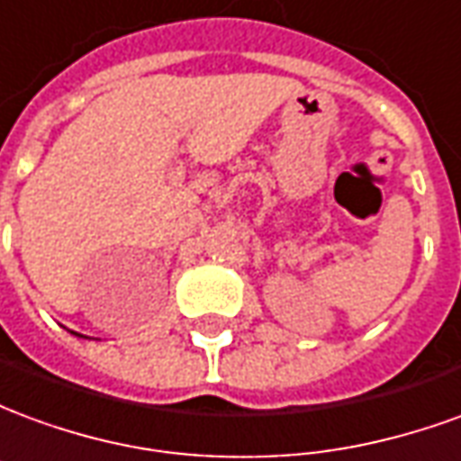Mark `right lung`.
<instances>
[{
    "label": "right lung",
    "mask_w": 461,
    "mask_h": 461,
    "mask_svg": "<svg viewBox=\"0 0 461 461\" xmlns=\"http://www.w3.org/2000/svg\"><path fill=\"white\" fill-rule=\"evenodd\" d=\"M74 336H81V333H74ZM81 339H86V336H81Z\"/></svg>",
    "instance_id": "obj_1"
}]
</instances>
